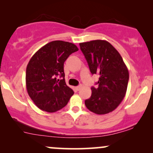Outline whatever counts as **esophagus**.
Here are the masks:
<instances>
[{
	"mask_svg": "<svg viewBox=\"0 0 153 153\" xmlns=\"http://www.w3.org/2000/svg\"><path fill=\"white\" fill-rule=\"evenodd\" d=\"M82 88V85H78V86L75 87V90H76V91H79L80 88Z\"/></svg>",
	"mask_w": 153,
	"mask_h": 153,
	"instance_id": "34e87169",
	"label": "esophagus"
}]
</instances>
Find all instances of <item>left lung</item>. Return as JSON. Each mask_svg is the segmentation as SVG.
Wrapping results in <instances>:
<instances>
[{
  "mask_svg": "<svg viewBox=\"0 0 153 153\" xmlns=\"http://www.w3.org/2000/svg\"><path fill=\"white\" fill-rule=\"evenodd\" d=\"M91 73L99 75L91 87L92 94L85 101L88 109L96 114L113 111L120 104L127 92L129 71L118 51L105 40L80 43Z\"/></svg>",
  "mask_w": 153,
  "mask_h": 153,
  "instance_id": "left-lung-1",
  "label": "left lung"
}]
</instances>
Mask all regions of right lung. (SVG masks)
<instances>
[{"label": "right lung", "instance_id": "right-lung-1", "mask_svg": "<svg viewBox=\"0 0 153 153\" xmlns=\"http://www.w3.org/2000/svg\"><path fill=\"white\" fill-rule=\"evenodd\" d=\"M78 50L74 44L57 40L40 48L30 59L26 67V89L39 108L52 113L68 103L74 92L66 85L64 62Z\"/></svg>", "mask_w": 153, "mask_h": 153}]
</instances>
